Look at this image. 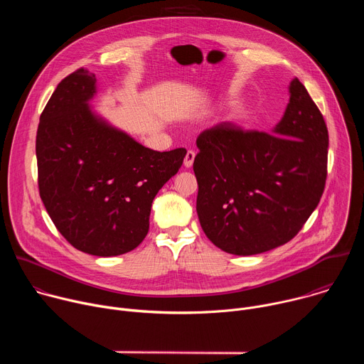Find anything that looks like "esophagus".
I'll return each mask as SVG.
<instances>
[{"mask_svg": "<svg viewBox=\"0 0 364 364\" xmlns=\"http://www.w3.org/2000/svg\"><path fill=\"white\" fill-rule=\"evenodd\" d=\"M194 157H196V152L188 149L187 154H186V159H184V167L186 168H190L193 166V161H194Z\"/></svg>", "mask_w": 364, "mask_h": 364, "instance_id": "esophagus-1", "label": "esophagus"}]
</instances>
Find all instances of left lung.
Masks as SVG:
<instances>
[{
  "label": "left lung",
  "mask_w": 364,
  "mask_h": 364,
  "mask_svg": "<svg viewBox=\"0 0 364 364\" xmlns=\"http://www.w3.org/2000/svg\"><path fill=\"white\" fill-rule=\"evenodd\" d=\"M196 144L198 220L205 236L228 253L249 256L285 245L320 203L328 131L296 77L272 134L222 122L203 131Z\"/></svg>",
  "instance_id": "obj_1"
}]
</instances>
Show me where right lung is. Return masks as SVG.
I'll return each instance as SVG.
<instances>
[{
  "label": "right lung",
  "mask_w": 364,
  "mask_h": 364,
  "mask_svg": "<svg viewBox=\"0 0 364 364\" xmlns=\"http://www.w3.org/2000/svg\"><path fill=\"white\" fill-rule=\"evenodd\" d=\"M95 93V75L77 69L48 99L36 136L38 191L73 247L118 256L146 236L152 200L187 151L141 145L92 111Z\"/></svg>",
  "instance_id": "right-lung-1"
}]
</instances>
